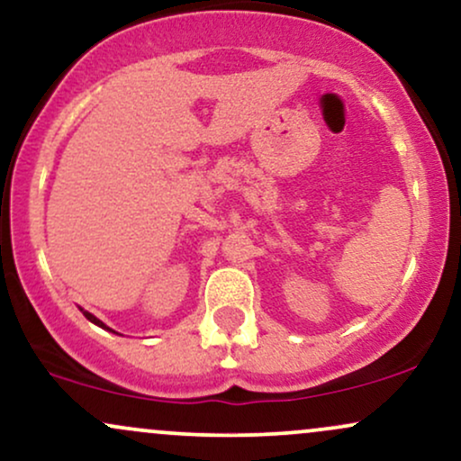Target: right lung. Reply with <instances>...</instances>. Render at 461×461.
Here are the masks:
<instances>
[{"label": "right lung", "instance_id": "right-lung-1", "mask_svg": "<svg viewBox=\"0 0 461 461\" xmlns=\"http://www.w3.org/2000/svg\"><path fill=\"white\" fill-rule=\"evenodd\" d=\"M84 317H86V319H88V321H92V323H96V326H99V328H105V323H103V321H99V319H96L95 315H90V312H86V311H84ZM107 330H110V328H107Z\"/></svg>", "mask_w": 461, "mask_h": 461}]
</instances>
